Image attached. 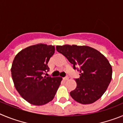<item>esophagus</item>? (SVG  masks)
<instances>
[{
    "label": "esophagus",
    "instance_id": "esophagus-1",
    "mask_svg": "<svg viewBox=\"0 0 123 123\" xmlns=\"http://www.w3.org/2000/svg\"><path fill=\"white\" fill-rule=\"evenodd\" d=\"M68 79H69V78H68V77H65V78H63V79L64 81H67V80H68Z\"/></svg>",
    "mask_w": 123,
    "mask_h": 123
}]
</instances>
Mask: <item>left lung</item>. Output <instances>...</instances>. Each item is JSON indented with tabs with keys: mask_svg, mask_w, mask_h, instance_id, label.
<instances>
[{
	"mask_svg": "<svg viewBox=\"0 0 123 123\" xmlns=\"http://www.w3.org/2000/svg\"><path fill=\"white\" fill-rule=\"evenodd\" d=\"M56 49L80 73L79 78L75 79L76 87L70 92L71 97L82 104H91L99 99L112 77V68L106 57L86 45H56Z\"/></svg>",
	"mask_w": 123,
	"mask_h": 123,
	"instance_id": "obj_1",
	"label": "left lung"
}]
</instances>
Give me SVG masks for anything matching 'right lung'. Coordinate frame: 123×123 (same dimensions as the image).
<instances>
[{
	"instance_id": "add662e5",
	"label": "right lung",
	"mask_w": 123,
	"mask_h": 123,
	"mask_svg": "<svg viewBox=\"0 0 123 123\" xmlns=\"http://www.w3.org/2000/svg\"><path fill=\"white\" fill-rule=\"evenodd\" d=\"M54 45L39 44L24 49L15 56L11 68L14 85L19 95L34 105H43L54 99L62 78L42 76L49 70V61Z\"/></svg>"
}]
</instances>
